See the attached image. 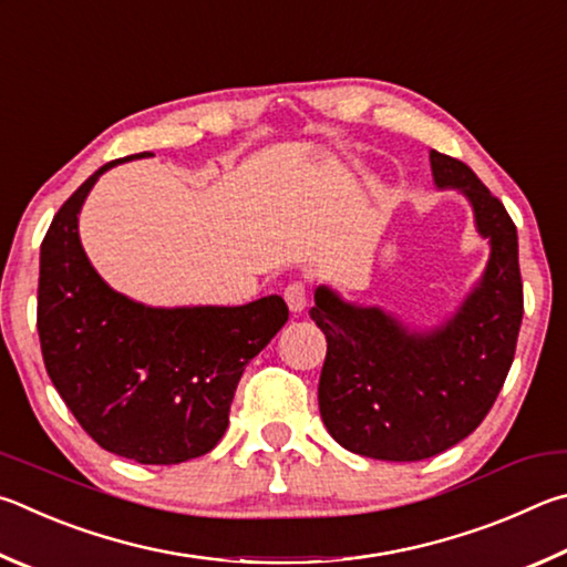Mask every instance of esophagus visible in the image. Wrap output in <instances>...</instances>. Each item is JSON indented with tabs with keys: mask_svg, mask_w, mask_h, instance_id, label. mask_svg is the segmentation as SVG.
I'll use <instances>...</instances> for the list:
<instances>
[{
	"mask_svg": "<svg viewBox=\"0 0 567 567\" xmlns=\"http://www.w3.org/2000/svg\"><path fill=\"white\" fill-rule=\"evenodd\" d=\"M284 299H286V303H289L291 313H301L306 309V303H309V289H306V284L293 281L286 286Z\"/></svg>",
	"mask_w": 567,
	"mask_h": 567,
	"instance_id": "esophagus-1",
	"label": "esophagus"
}]
</instances>
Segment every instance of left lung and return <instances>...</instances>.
<instances>
[{
	"mask_svg": "<svg viewBox=\"0 0 567 567\" xmlns=\"http://www.w3.org/2000/svg\"><path fill=\"white\" fill-rule=\"evenodd\" d=\"M439 188L473 206L491 256L449 321L413 331L379 306L343 301L319 286L309 311L326 333L319 381L323 425L346 451L379 461H423L478 429L511 371L523 321L518 231L471 166L431 152Z\"/></svg>",
	"mask_w": 567,
	"mask_h": 567,
	"instance_id": "left-lung-1",
	"label": "left lung"
}]
</instances>
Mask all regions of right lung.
Returning a JSON list of instances; mask_svg holds the SVG:
<instances>
[{"label":"right lung","mask_w":567,"mask_h":567,"mask_svg":"<svg viewBox=\"0 0 567 567\" xmlns=\"http://www.w3.org/2000/svg\"><path fill=\"white\" fill-rule=\"evenodd\" d=\"M116 158L59 208L39 254L37 329L49 379L104 451L144 465L198 458L221 441L254 355L289 321L281 296L154 309L114 291L79 241V212Z\"/></svg>","instance_id":"obj_1"}]
</instances>
